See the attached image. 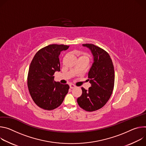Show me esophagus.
<instances>
[{
	"mask_svg": "<svg viewBox=\"0 0 146 146\" xmlns=\"http://www.w3.org/2000/svg\"><path fill=\"white\" fill-rule=\"evenodd\" d=\"M70 87L71 89H73V88H75V85H74V84H71V85H70Z\"/></svg>",
	"mask_w": 146,
	"mask_h": 146,
	"instance_id": "34e87169",
	"label": "esophagus"
}]
</instances>
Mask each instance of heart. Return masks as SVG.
Segmentation results:
<instances>
[{"mask_svg": "<svg viewBox=\"0 0 146 146\" xmlns=\"http://www.w3.org/2000/svg\"><path fill=\"white\" fill-rule=\"evenodd\" d=\"M76 54L79 56V59H84V60H89V55L85 53L79 52L76 53Z\"/></svg>", "mask_w": 146, "mask_h": 146, "instance_id": "obj_1", "label": "heart"}]
</instances>
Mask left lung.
Returning <instances> with one entry per match:
<instances>
[{"mask_svg": "<svg viewBox=\"0 0 146 146\" xmlns=\"http://www.w3.org/2000/svg\"><path fill=\"white\" fill-rule=\"evenodd\" d=\"M88 47L93 56L94 62L88 73L91 87L82 88V94L77 99L80 108L89 112L102 108L108 101L114 86V66L109 54L93 44H83Z\"/></svg>", "mask_w": 146, "mask_h": 146, "instance_id": "8db88e82", "label": "left lung"}]
</instances>
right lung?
<instances>
[{
	"instance_id": "obj_1",
	"label": "right lung",
	"mask_w": 146,
	"mask_h": 146,
	"mask_svg": "<svg viewBox=\"0 0 146 146\" xmlns=\"http://www.w3.org/2000/svg\"><path fill=\"white\" fill-rule=\"evenodd\" d=\"M69 46L53 44L40 49L32 59L28 74V88L32 100L40 108L52 110L59 107L70 86L54 80L56 71H60L59 55Z\"/></svg>"
}]
</instances>
